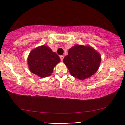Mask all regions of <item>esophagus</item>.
Here are the masks:
<instances>
[{
    "mask_svg": "<svg viewBox=\"0 0 125 125\" xmlns=\"http://www.w3.org/2000/svg\"><path fill=\"white\" fill-rule=\"evenodd\" d=\"M60 59H61V61H63L64 56H60Z\"/></svg>",
    "mask_w": 125,
    "mask_h": 125,
    "instance_id": "1",
    "label": "esophagus"
}]
</instances>
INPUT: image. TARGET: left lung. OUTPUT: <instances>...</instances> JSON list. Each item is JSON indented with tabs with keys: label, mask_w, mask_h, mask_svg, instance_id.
<instances>
[{
	"label": "left lung",
	"mask_w": 125,
	"mask_h": 125,
	"mask_svg": "<svg viewBox=\"0 0 125 125\" xmlns=\"http://www.w3.org/2000/svg\"><path fill=\"white\" fill-rule=\"evenodd\" d=\"M63 62L72 76L84 80L96 72L101 62V56L90 46L77 44L69 49Z\"/></svg>",
	"instance_id": "obj_1"
}]
</instances>
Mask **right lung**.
Returning <instances> with one entry per match:
<instances>
[{
    "mask_svg": "<svg viewBox=\"0 0 125 125\" xmlns=\"http://www.w3.org/2000/svg\"><path fill=\"white\" fill-rule=\"evenodd\" d=\"M61 61L59 56L48 46L42 45L31 51L28 58L29 71L40 77L51 75Z\"/></svg>",
    "mask_w": 125,
    "mask_h": 125,
    "instance_id": "1",
    "label": "right lung"
}]
</instances>
